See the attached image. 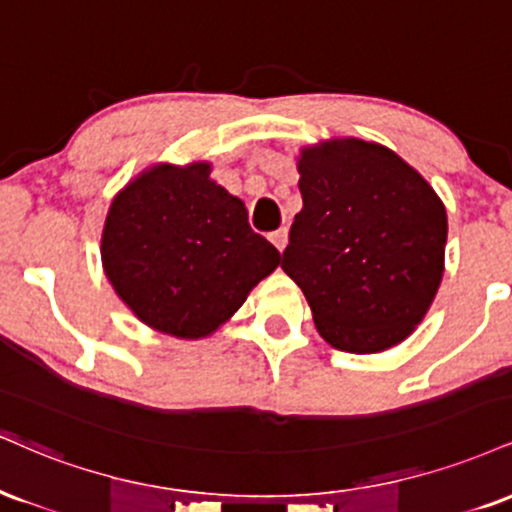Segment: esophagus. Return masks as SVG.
<instances>
[{"instance_id": "esophagus-1", "label": "esophagus", "mask_w": 512, "mask_h": 512, "mask_svg": "<svg viewBox=\"0 0 512 512\" xmlns=\"http://www.w3.org/2000/svg\"><path fill=\"white\" fill-rule=\"evenodd\" d=\"M269 240H272V243L276 245V250L283 252V248H286V243H288V231L279 229V231L269 233Z\"/></svg>"}]
</instances>
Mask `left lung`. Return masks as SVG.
<instances>
[{"instance_id":"8db88e82","label":"left lung","mask_w":512,"mask_h":512,"mask_svg":"<svg viewBox=\"0 0 512 512\" xmlns=\"http://www.w3.org/2000/svg\"><path fill=\"white\" fill-rule=\"evenodd\" d=\"M298 174L303 209L281 269L305 293L319 336L357 355L398 346L441 286V197L396 152L360 138L303 147Z\"/></svg>"}]
</instances>
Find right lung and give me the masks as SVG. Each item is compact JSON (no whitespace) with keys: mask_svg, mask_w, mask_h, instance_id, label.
Returning <instances> with one entry per match:
<instances>
[{"mask_svg":"<svg viewBox=\"0 0 512 512\" xmlns=\"http://www.w3.org/2000/svg\"><path fill=\"white\" fill-rule=\"evenodd\" d=\"M212 164H152L109 205L102 269L123 305L162 334L197 341L236 315L281 264Z\"/></svg>","mask_w":512,"mask_h":512,"instance_id":"right-lung-1","label":"right lung"}]
</instances>
